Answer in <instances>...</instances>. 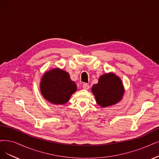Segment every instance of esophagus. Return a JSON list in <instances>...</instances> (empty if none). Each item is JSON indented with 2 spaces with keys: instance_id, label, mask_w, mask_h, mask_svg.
I'll return each mask as SVG.
<instances>
[{
  "instance_id": "esophagus-1",
  "label": "esophagus",
  "mask_w": 159,
  "mask_h": 159,
  "mask_svg": "<svg viewBox=\"0 0 159 159\" xmlns=\"http://www.w3.org/2000/svg\"><path fill=\"white\" fill-rule=\"evenodd\" d=\"M83 89H85V90H89V89H90V86H89V84H88L87 83H84V84H83Z\"/></svg>"
}]
</instances>
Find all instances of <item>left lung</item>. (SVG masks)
<instances>
[{
	"label": "left lung",
	"instance_id": "obj_1",
	"mask_svg": "<svg viewBox=\"0 0 159 159\" xmlns=\"http://www.w3.org/2000/svg\"><path fill=\"white\" fill-rule=\"evenodd\" d=\"M92 92L98 104L102 107H105L120 102L125 90L119 76L113 73H109L99 77L98 84L93 85Z\"/></svg>",
	"mask_w": 159,
	"mask_h": 159
}]
</instances>
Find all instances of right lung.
<instances>
[{
  "label": "right lung",
  "instance_id": "1",
  "mask_svg": "<svg viewBox=\"0 0 159 159\" xmlns=\"http://www.w3.org/2000/svg\"><path fill=\"white\" fill-rule=\"evenodd\" d=\"M40 92L47 101L63 105L76 90V85L68 73L60 69H52L44 73L40 83Z\"/></svg>",
  "mask_w": 159,
  "mask_h": 159
}]
</instances>
